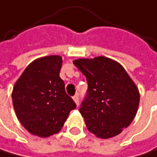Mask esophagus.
Returning <instances> with one entry per match:
<instances>
[{
	"label": "esophagus",
	"mask_w": 157,
	"mask_h": 157,
	"mask_svg": "<svg viewBox=\"0 0 157 157\" xmlns=\"http://www.w3.org/2000/svg\"><path fill=\"white\" fill-rule=\"evenodd\" d=\"M73 100H74V101L76 102V105H79V99H78V95H75L74 97H73Z\"/></svg>",
	"instance_id": "esophagus-1"
}]
</instances>
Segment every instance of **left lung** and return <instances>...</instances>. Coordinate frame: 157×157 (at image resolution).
<instances>
[{"label":"left lung","instance_id":"left-lung-1","mask_svg":"<svg viewBox=\"0 0 157 157\" xmlns=\"http://www.w3.org/2000/svg\"><path fill=\"white\" fill-rule=\"evenodd\" d=\"M74 64L87 80L79 112L90 132L100 138L118 135L132 122L140 94L124 67L105 56L79 58Z\"/></svg>","mask_w":157,"mask_h":157}]
</instances>
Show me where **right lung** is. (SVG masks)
Instances as JSON below:
<instances>
[{
	"label": "right lung",
	"mask_w": 157,
	"mask_h": 157,
	"mask_svg": "<svg viewBox=\"0 0 157 157\" xmlns=\"http://www.w3.org/2000/svg\"><path fill=\"white\" fill-rule=\"evenodd\" d=\"M62 58L49 56L35 59L18 78L12 102L18 120L29 133L49 137L59 132L71 110L77 107L65 92L59 72Z\"/></svg>",
	"instance_id": "add662e5"
}]
</instances>
